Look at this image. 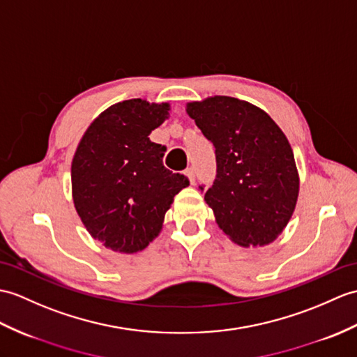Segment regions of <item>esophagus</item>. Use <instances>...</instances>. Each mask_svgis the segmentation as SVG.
Masks as SVG:
<instances>
[{"mask_svg": "<svg viewBox=\"0 0 357 357\" xmlns=\"http://www.w3.org/2000/svg\"><path fill=\"white\" fill-rule=\"evenodd\" d=\"M185 175H187L188 179H190V184H195V179H196L195 169H193V167H188V169L185 170Z\"/></svg>", "mask_w": 357, "mask_h": 357, "instance_id": "obj_1", "label": "esophagus"}]
</instances>
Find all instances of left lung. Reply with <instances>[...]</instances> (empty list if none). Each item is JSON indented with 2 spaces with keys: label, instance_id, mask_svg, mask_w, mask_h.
<instances>
[{
  "label": "left lung",
  "instance_id": "left-lung-1",
  "mask_svg": "<svg viewBox=\"0 0 357 357\" xmlns=\"http://www.w3.org/2000/svg\"><path fill=\"white\" fill-rule=\"evenodd\" d=\"M187 114L216 149V179L199 190L218 225L242 246L269 245L291 219L300 188L286 135L260 107L234 97L188 103Z\"/></svg>",
  "mask_w": 357,
  "mask_h": 357
}]
</instances>
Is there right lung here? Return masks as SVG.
Listing matches in <instances>:
<instances>
[{
	"mask_svg": "<svg viewBox=\"0 0 357 357\" xmlns=\"http://www.w3.org/2000/svg\"><path fill=\"white\" fill-rule=\"evenodd\" d=\"M167 115V103L132 98L112 105L91 123L74 153V206L89 234L112 251L144 250L173 197L190 184L164 167L165 147L149 139Z\"/></svg>",
	"mask_w": 357,
	"mask_h": 357,
	"instance_id": "right-lung-1",
	"label": "right lung"
}]
</instances>
